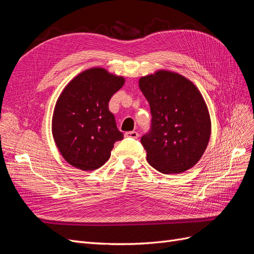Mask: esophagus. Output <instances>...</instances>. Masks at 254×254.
Here are the masks:
<instances>
[{
	"label": "esophagus",
	"instance_id": "1",
	"mask_svg": "<svg viewBox=\"0 0 254 254\" xmlns=\"http://www.w3.org/2000/svg\"><path fill=\"white\" fill-rule=\"evenodd\" d=\"M125 136L131 137V139H136V137L139 136V133H137L136 131H128L125 133Z\"/></svg>",
	"mask_w": 254,
	"mask_h": 254
}]
</instances>
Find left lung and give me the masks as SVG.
Wrapping results in <instances>:
<instances>
[{
    "label": "left lung",
    "mask_w": 254,
    "mask_h": 254,
    "mask_svg": "<svg viewBox=\"0 0 254 254\" xmlns=\"http://www.w3.org/2000/svg\"><path fill=\"white\" fill-rule=\"evenodd\" d=\"M151 112V128L141 137L148 163L160 173L180 174L193 167L209 144L211 119L195 84L184 76L159 70L140 78Z\"/></svg>",
    "instance_id": "8db88e82"
}]
</instances>
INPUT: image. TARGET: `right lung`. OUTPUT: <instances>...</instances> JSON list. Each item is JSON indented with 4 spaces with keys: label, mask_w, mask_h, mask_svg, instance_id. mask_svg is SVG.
Segmentation results:
<instances>
[{
    "label": "right lung",
    "mask_w": 254,
    "mask_h": 254,
    "mask_svg": "<svg viewBox=\"0 0 254 254\" xmlns=\"http://www.w3.org/2000/svg\"><path fill=\"white\" fill-rule=\"evenodd\" d=\"M125 78L92 67L68 82L54 109L52 132L61 156L81 171H94L110 158L123 134L109 111V101Z\"/></svg>",
    "instance_id": "add662e5"
}]
</instances>
